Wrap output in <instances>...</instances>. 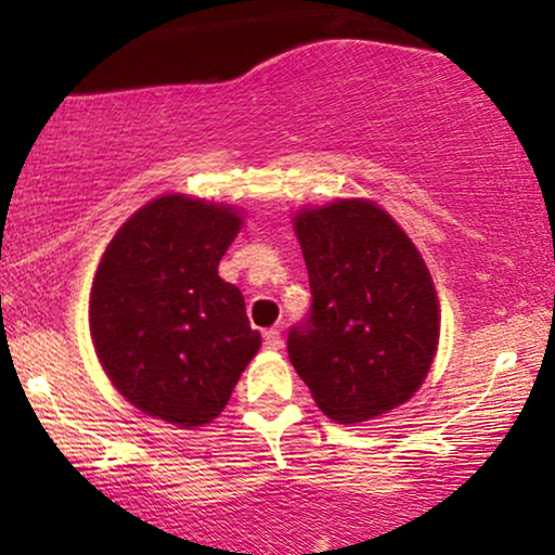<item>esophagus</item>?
<instances>
[{
	"label": "esophagus",
	"mask_w": 555,
	"mask_h": 555,
	"mask_svg": "<svg viewBox=\"0 0 555 555\" xmlns=\"http://www.w3.org/2000/svg\"><path fill=\"white\" fill-rule=\"evenodd\" d=\"M262 344H264V348H268V351H280V346H283V336H280V331L270 328V331L262 333Z\"/></svg>",
	"instance_id": "34e87169"
}]
</instances>
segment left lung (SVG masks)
<instances>
[{"mask_svg": "<svg viewBox=\"0 0 555 555\" xmlns=\"http://www.w3.org/2000/svg\"><path fill=\"white\" fill-rule=\"evenodd\" d=\"M313 308L287 356L318 409L338 424L376 420L416 393L439 344V300L424 257L369 199H336L293 219Z\"/></svg>", "mask_w": 555, "mask_h": 555, "instance_id": "obj_1", "label": "left lung"}]
</instances>
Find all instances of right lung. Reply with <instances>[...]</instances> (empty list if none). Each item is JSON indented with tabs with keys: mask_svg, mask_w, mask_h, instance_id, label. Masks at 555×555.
Wrapping results in <instances>:
<instances>
[{
	"mask_svg": "<svg viewBox=\"0 0 555 555\" xmlns=\"http://www.w3.org/2000/svg\"><path fill=\"white\" fill-rule=\"evenodd\" d=\"M242 230L230 204L164 194L126 219L90 291L98 361L143 414L181 429L209 424L260 351L240 287L219 260Z\"/></svg>",
	"mask_w": 555,
	"mask_h": 555,
	"instance_id": "1",
	"label": "right lung"
}]
</instances>
